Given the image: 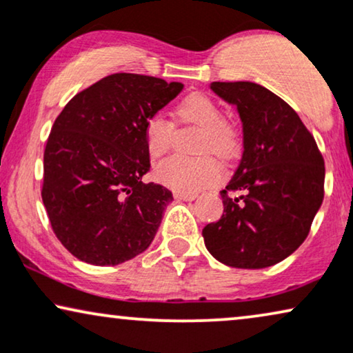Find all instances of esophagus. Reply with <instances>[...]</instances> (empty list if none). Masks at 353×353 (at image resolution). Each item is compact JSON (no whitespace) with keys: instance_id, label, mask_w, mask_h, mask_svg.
Returning a JSON list of instances; mask_svg holds the SVG:
<instances>
[{"instance_id":"34e87169","label":"esophagus","mask_w":353,"mask_h":353,"mask_svg":"<svg viewBox=\"0 0 353 353\" xmlns=\"http://www.w3.org/2000/svg\"><path fill=\"white\" fill-rule=\"evenodd\" d=\"M174 196L179 200H185V201H192L196 199V194H189V192H174Z\"/></svg>"}]
</instances>
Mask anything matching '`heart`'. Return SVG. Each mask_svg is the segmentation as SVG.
<instances>
[{
    "label": "heart",
    "instance_id": "obj_1",
    "mask_svg": "<svg viewBox=\"0 0 353 353\" xmlns=\"http://www.w3.org/2000/svg\"><path fill=\"white\" fill-rule=\"evenodd\" d=\"M181 122L201 128L196 142V153L211 152L219 158H232L241 148V135L231 122L224 121L223 111L210 97L194 93L177 106L176 111ZM174 128L166 117L154 114L145 124V147L152 158H163L172 145ZM154 177L163 185L176 192H199L218 184L223 177V168L210 154L189 158L171 157L159 163L154 169Z\"/></svg>",
    "mask_w": 353,
    "mask_h": 353
}]
</instances>
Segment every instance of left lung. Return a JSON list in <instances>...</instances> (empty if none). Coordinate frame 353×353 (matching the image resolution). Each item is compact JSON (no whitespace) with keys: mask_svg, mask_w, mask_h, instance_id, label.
<instances>
[{"mask_svg":"<svg viewBox=\"0 0 353 353\" xmlns=\"http://www.w3.org/2000/svg\"><path fill=\"white\" fill-rule=\"evenodd\" d=\"M237 106L243 153L221 190L224 213L203 228L205 245L232 268L283 261L307 239L324 196V159L313 135L283 98L253 82H213Z\"/></svg>","mask_w":353,"mask_h":353,"instance_id":"left-lung-1","label":"left lung"}]
</instances>
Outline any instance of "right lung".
I'll use <instances>...</instances> for the list:
<instances>
[{"label": "right lung", "instance_id": "1", "mask_svg": "<svg viewBox=\"0 0 353 353\" xmlns=\"http://www.w3.org/2000/svg\"><path fill=\"white\" fill-rule=\"evenodd\" d=\"M182 88L150 75L111 74L56 117L41 199L53 232L75 258L114 266L150 247L172 194L142 182L150 171L143 129Z\"/></svg>", "mask_w": 353, "mask_h": 353}]
</instances>
